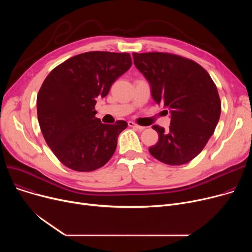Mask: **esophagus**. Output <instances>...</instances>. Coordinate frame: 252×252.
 <instances>
[{
    "label": "esophagus",
    "mask_w": 252,
    "mask_h": 252,
    "mask_svg": "<svg viewBox=\"0 0 252 252\" xmlns=\"http://www.w3.org/2000/svg\"><path fill=\"white\" fill-rule=\"evenodd\" d=\"M128 126H130V127H134V128H137V129H139V130H143V129L145 128L144 126H139V125H137V124H135V123H133V122H128Z\"/></svg>",
    "instance_id": "1"
}]
</instances>
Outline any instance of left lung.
Here are the masks:
<instances>
[{
    "mask_svg": "<svg viewBox=\"0 0 252 252\" xmlns=\"http://www.w3.org/2000/svg\"><path fill=\"white\" fill-rule=\"evenodd\" d=\"M133 57L151 86L153 100L170 112L168 129L152 126L159 138L150 154L169 165L189 162L203 150L219 123L216 84L201 65L188 58L161 52L133 53Z\"/></svg>",
    "mask_w": 252,
    "mask_h": 252,
    "instance_id": "1",
    "label": "left lung"
}]
</instances>
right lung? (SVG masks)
I'll return each instance as SVG.
<instances>
[{"label":"right lung","mask_w":252,"mask_h":252,"mask_svg":"<svg viewBox=\"0 0 252 252\" xmlns=\"http://www.w3.org/2000/svg\"><path fill=\"white\" fill-rule=\"evenodd\" d=\"M128 53L93 51L73 56L53 69L36 98L39 127L59 161L76 171H92L112 157L125 121L102 124L95 116L97 98L129 69Z\"/></svg>","instance_id":"add662e5"}]
</instances>
